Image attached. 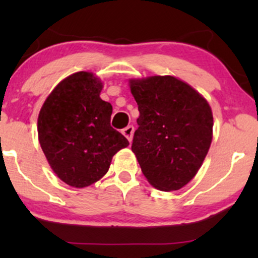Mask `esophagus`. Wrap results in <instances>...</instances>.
Wrapping results in <instances>:
<instances>
[{
	"label": "esophagus",
	"instance_id": "obj_1",
	"mask_svg": "<svg viewBox=\"0 0 258 258\" xmlns=\"http://www.w3.org/2000/svg\"><path fill=\"white\" fill-rule=\"evenodd\" d=\"M133 132H135V127L133 126H127L126 128L122 130V135L128 139V142L131 143L132 138H133Z\"/></svg>",
	"mask_w": 258,
	"mask_h": 258
}]
</instances>
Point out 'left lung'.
<instances>
[{"label": "left lung", "instance_id": "left-lung-1", "mask_svg": "<svg viewBox=\"0 0 258 258\" xmlns=\"http://www.w3.org/2000/svg\"><path fill=\"white\" fill-rule=\"evenodd\" d=\"M130 87L139 110L132 152L142 172L160 190H178L193 179L211 146V108L173 76L132 79Z\"/></svg>", "mask_w": 258, "mask_h": 258}]
</instances>
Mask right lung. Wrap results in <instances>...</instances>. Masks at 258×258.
<instances>
[{"mask_svg": "<svg viewBox=\"0 0 258 258\" xmlns=\"http://www.w3.org/2000/svg\"><path fill=\"white\" fill-rule=\"evenodd\" d=\"M102 81L80 72L59 82L37 120L38 141L54 173L84 188L108 172L112 156L128 141L110 126L112 106L100 99Z\"/></svg>", "mask_w": 258, "mask_h": 258, "instance_id": "right-lung-1", "label": "right lung"}]
</instances>
